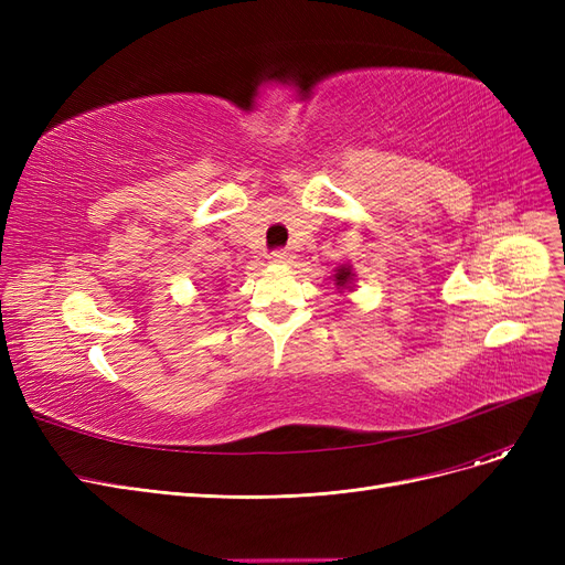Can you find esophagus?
Masks as SVG:
<instances>
[{"label":"esophagus","mask_w":565,"mask_h":565,"mask_svg":"<svg viewBox=\"0 0 565 565\" xmlns=\"http://www.w3.org/2000/svg\"><path fill=\"white\" fill-rule=\"evenodd\" d=\"M289 256L292 254H289L287 249H276L268 254V259H270V264H285V262H289Z\"/></svg>","instance_id":"obj_1"}]
</instances>
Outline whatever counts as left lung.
<instances>
[{
    "label": "left lung",
    "mask_w": 565,
    "mask_h": 565,
    "mask_svg": "<svg viewBox=\"0 0 565 565\" xmlns=\"http://www.w3.org/2000/svg\"><path fill=\"white\" fill-rule=\"evenodd\" d=\"M334 285H337V289H349V287H353V280H355V273L351 270V266L349 264H341V266H337V270H334Z\"/></svg>",
    "instance_id": "1"
}]
</instances>
